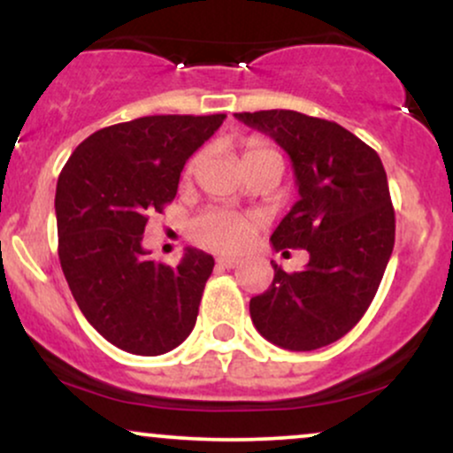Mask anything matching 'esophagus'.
<instances>
[{
	"instance_id": "esophagus-1",
	"label": "esophagus",
	"mask_w": 453,
	"mask_h": 453,
	"mask_svg": "<svg viewBox=\"0 0 453 453\" xmlns=\"http://www.w3.org/2000/svg\"><path fill=\"white\" fill-rule=\"evenodd\" d=\"M217 264H219L221 268H236L238 264H241V257L226 256V257H219V259H217Z\"/></svg>"
}]
</instances>
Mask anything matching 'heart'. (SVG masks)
<instances>
[{
  "label": "heart",
  "instance_id": "1",
  "mask_svg": "<svg viewBox=\"0 0 453 453\" xmlns=\"http://www.w3.org/2000/svg\"><path fill=\"white\" fill-rule=\"evenodd\" d=\"M274 153L264 147L262 142H251L244 149V161L257 157V155ZM197 164H200V153L194 155L189 161H187L183 176L187 180L196 174ZM191 238L202 247L211 249V251H238L244 244L249 242L253 232V221L249 217L238 215V212L223 211V209H209L196 217L189 226Z\"/></svg>",
  "mask_w": 453,
  "mask_h": 453
}]
</instances>
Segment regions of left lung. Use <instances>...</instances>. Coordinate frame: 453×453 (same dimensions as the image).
Listing matches in <instances>:
<instances>
[{
	"instance_id": "1",
	"label": "left lung",
	"mask_w": 453,
	"mask_h": 453,
	"mask_svg": "<svg viewBox=\"0 0 453 453\" xmlns=\"http://www.w3.org/2000/svg\"><path fill=\"white\" fill-rule=\"evenodd\" d=\"M236 119L288 150L300 200L270 241L311 256L292 274L273 264V285L249 303L253 326L283 349H319L362 319L386 273L396 236L386 170L375 149L334 121L296 111Z\"/></svg>"
}]
</instances>
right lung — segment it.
Instances as JSON below:
<instances>
[{
    "instance_id": "right-lung-1",
    "label": "right lung",
    "mask_w": 453,
    "mask_h": 453,
    "mask_svg": "<svg viewBox=\"0 0 453 453\" xmlns=\"http://www.w3.org/2000/svg\"><path fill=\"white\" fill-rule=\"evenodd\" d=\"M226 114H153L78 144L57 180L59 262L78 309L119 349L161 356L194 330L215 259L187 249L179 266L142 249L153 212L174 200L185 161Z\"/></svg>"
}]
</instances>
